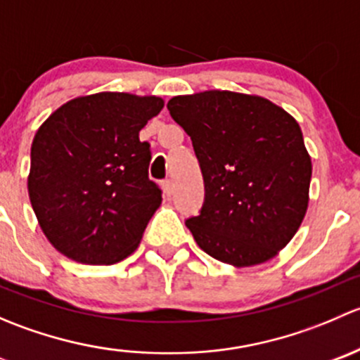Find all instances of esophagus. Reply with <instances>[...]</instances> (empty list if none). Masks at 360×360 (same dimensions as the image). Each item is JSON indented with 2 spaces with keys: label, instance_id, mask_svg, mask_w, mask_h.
Masks as SVG:
<instances>
[{
  "label": "esophagus",
  "instance_id": "1",
  "mask_svg": "<svg viewBox=\"0 0 360 360\" xmlns=\"http://www.w3.org/2000/svg\"><path fill=\"white\" fill-rule=\"evenodd\" d=\"M162 190H163V193L167 195V197H170V195L174 193V184H172V181L170 179H165L162 183Z\"/></svg>",
  "mask_w": 360,
  "mask_h": 360
}]
</instances>
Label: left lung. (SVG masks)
Returning <instances> with one entry per match:
<instances>
[{
    "label": "left lung",
    "mask_w": 360,
    "mask_h": 360,
    "mask_svg": "<svg viewBox=\"0 0 360 360\" xmlns=\"http://www.w3.org/2000/svg\"><path fill=\"white\" fill-rule=\"evenodd\" d=\"M191 137L205 197L186 219L198 248L244 268L291 242L308 209L311 158L296 120L259 96L207 90L167 103Z\"/></svg>",
    "instance_id": "1"
}]
</instances>
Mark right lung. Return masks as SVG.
Wrapping results in <instances>:
<instances>
[{
	"instance_id": "add662e5",
	"label": "right lung",
	"mask_w": 360,
	"mask_h": 360,
	"mask_svg": "<svg viewBox=\"0 0 360 360\" xmlns=\"http://www.w3.org/2000/svg\"><path fill=\"white\" fill-rule=\"evenodd\" d=\"M162 108L155 96L99 92L63 104L38 129L29 200L45 237L69 259L112 264L137 249L162 203L139 132Z\"/></svg>"
}]
</instances>
